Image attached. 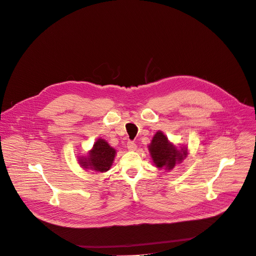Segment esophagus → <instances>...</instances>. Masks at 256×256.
I'll return each instance as SVG.
<instances>
[{
	"label": "esophagus",
	"instance_id": "esophagus-1",
	"mask_svg": "<svg viewBox=\"0 0 256 256\" xmlns=\"http://www.w3.org/2000/svg\"><path fill=\"white\" fill-rule=\"evenodd\" d=\"M136 148H137V146L133 142V141H128V142H127V148L129 150H135Z\"/></svg>",
	"mask_w": 256,
	"mask_h": 256
}]
</instances>
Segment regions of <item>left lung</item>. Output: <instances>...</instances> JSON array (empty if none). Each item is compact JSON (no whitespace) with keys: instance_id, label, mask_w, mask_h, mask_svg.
<instances>
[{"instance_id":"8db88e82","label":"left lung","mask_w":256,"mask_h":256,"mask_svg":"<svg viewBox=\"0 0 256 256\" xmlns=\"http://www.w3.org/2000/svg\"><path fill=\"white\" fill-rule=\"evenodd\" d=\"M148 150L156 166L164 168L166 171L174 168L177 164L182 162L188 154L186 148L178 150L177 146L170 142L168 137L162 131H158L154 134L148 146Z\"/></svg>"}]
</instances>
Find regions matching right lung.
Wrapping results in <instances>:
<instances>
[{
    "label": "right lung",
    "instance_id": "obj_1",
    "mask_svg": "<svg viewBox=\"0 0 256 256\" xmlns=\"http://www.w3.org/2000/svg\"><path fill=\"white\" fill-rule=\"evenodd\" d=\"M116 156L114 150L104 139H98L88 156H82L78 160L79 164L85 170H92L94 172H106L112 166Z\"/></svg>",
    "mask_w": 256,
    "mask_h": 256
}]
</instances>
